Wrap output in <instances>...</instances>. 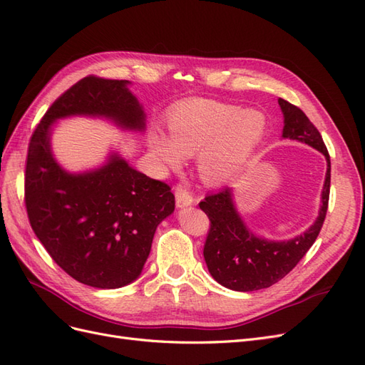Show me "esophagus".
Segmentation results:
<instances>
[{
    "label": "esophagus",
    "mask_w": 365,
    "mask_h": 365,
    "mask_svg": "<svg viewBox=\"0 0 365 365\" xmlns=\"http://www.w3.org/2000/svg\"><path fill=\"white\" fill-rule=\"evenodd\" d=\"M175 197H176V207H189L195 202L193 196L190 195V192L185 189L182 184H178L175 187Z\"/></svg>",
    "instance_id": "1"
}]
</instances>
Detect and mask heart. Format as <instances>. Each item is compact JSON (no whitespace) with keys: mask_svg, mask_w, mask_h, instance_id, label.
I'll list each match as a JSON object with an SVG mask.
<instances>
[{"mask_svg":"<svg viewBox=\"0 0 365 365\" xmlns=\"http://www.w3.org/2000/svg\"><path fill=\"white\" fill-rule=\"evenodd\" d=\"M170 137L152 129L148 143L164 170L181 168L182 157L200 155L201 178L212 185L233 180L267 132L259 111L215 101L187 102L169 115Z\"/></svg>","mask_w":365,"mask_h":365,"instance_id":"obj_1","label":"heart"}]
</instances>
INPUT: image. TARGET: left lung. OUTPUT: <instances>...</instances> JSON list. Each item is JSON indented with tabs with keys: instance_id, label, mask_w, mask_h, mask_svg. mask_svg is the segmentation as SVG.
Instances as JSON below:
<instances>
[{
	"instance_id": "obj_1",
	"label": "left lung",
	"mask_w": 365,
	"mask_h": 365,
	"mask_svg": "<svg viewBox=\"0 0 365 365\" xmlns=\"http://www.w3.org/2000/svg\"><path fill=\"white\" fill-rule=\"evenodd\" d=\"M284 117L283 138L302 141L322 152L327 161L326 180L315 222L303 235L289 240H268L254 235L239 215L233 189L224 187L205 196L200 208L210 219L204 259L212 277L228 289L251 292L269 288L289 274L314 245L327 213L330 192V157L318 129L300 108L279 98Z\"/></svg>"
}]
</instances>
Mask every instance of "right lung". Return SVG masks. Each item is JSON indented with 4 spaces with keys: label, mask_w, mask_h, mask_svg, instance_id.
Masks as SVG:
<instances>
[{
    "label": "right lung",
    "mask_w": 365,
    "mask_h": 365,
    "mask_svg": "<svg viewBox=\"0 0 365 365\" xmlns=\"http://www.w3.org/2000/svg\"><path fill=\"white\" fill-rule=\"evenodd\" d=\"M129 81L88 76L54 102L29 143L26 208L43 248L77 282L115 289L140 277L161 220L173 213L170 187L130 168L113 152L102 168L65 170L51 152L54 121L102 117L121 129L146 128Z\"/></svg>",
    "instance_id": "right-lung-1"
}]
</instances>
